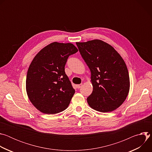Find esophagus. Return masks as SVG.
Instances as JSON below:
<instances>
[{
	"label": "esophagus",
	"mask_w": 152,
	"mask_h": 152,
	"mask_svg": "<svg viewBox=\"0 0 152 152\" xmlns=\"http://www.w3.org/2000/svg\"><path fill=\"white\" fill-rule=\"evenodd\" d=\"M82 84H79V85H76V87H77L78 89H79V88H80L82 87Z\"/></svg>",
	"instance_id": "obj_1"
}]
</instances>
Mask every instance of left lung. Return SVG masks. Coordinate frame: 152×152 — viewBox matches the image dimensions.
<instances>
[{"mask_svg": "<svg viewBox=\"0 0 152 152\" xmlns=\"http://www.w3.org/2000/svg\"><path fill=\"white\" fill-rule=\"evenodd\" d=\"M76 43L91 71L93 90L87 98L89 106L101 113L115 110L125 101L130 88L123 59L113 46L100 39Z\"/></svg>", "mask_w": 152, "mask_h": 152, "instance_id": "1", "label": "left lung"}]
</instances>
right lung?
Listing matches in <instances>:
<instances>
[{
    "label": "right lung",
    "instance_id": "right-lung-1",
    "mask_svg": "<svg viewBox=\"0 0 152 152\" xmlns=\"http://www.w3.org/2000/svg\"><path fill=\"white\" fill-rule=\"evenodd\" d=\"M77 51L72 43L53 42L33 59L27 73L26 89L29 100L40 112L55 114L69 106L75 90L64 67L69 56Z\"/></svg>",
    "mask_w": 152,
    "mask_h": 152
}]
</instances>
